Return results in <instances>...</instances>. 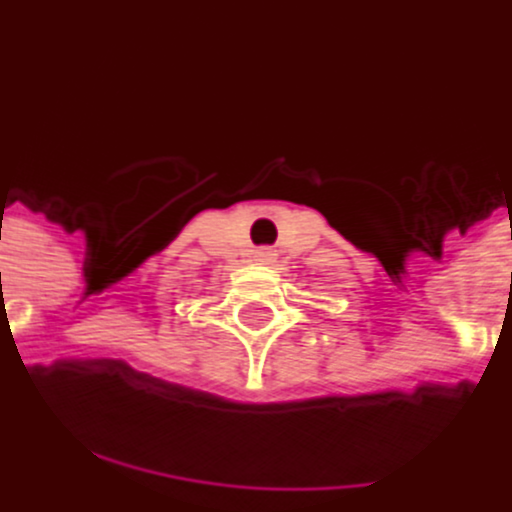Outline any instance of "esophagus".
Returning <instances> with one entry per match:
<instances>
[{
  "mask_svg": "<svg viewBox=\"0 0 512 512\" xmlns=\"http://www.w3.org/2000/svg\"><path fill=\"white\" fill-rule=\"evenodd\" d=\"M255 257L257 260H263V263H271V260H276V249H271V247H260L255 252Z\"/></svg>",
  "mask_w": 512,
  "mask_h": 512,
  "instance_id": "34e87169",
  "label": "esophagus"
}]
</instances>
